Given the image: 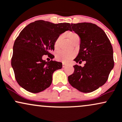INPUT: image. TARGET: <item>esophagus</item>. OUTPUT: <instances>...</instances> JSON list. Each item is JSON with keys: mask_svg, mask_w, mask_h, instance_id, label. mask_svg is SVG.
I'll list each match as a JSON object with an SVG mask.
<instances>
[{"mask_svg": "<svg viewBox=\"0 0 122 122\" xmlns=\"http://www.w3.org/2000/svg\"><path fill=\"white\" fill-rule=\"evenodd\" d=\"M62 66H63V68H64V67H66L67 66V64L64 63H63Z\"/></svg>", "mask_w": 122, "mask_h": 122, "instance_id": "34e87169", "label": "esophagus"}]
</instances>
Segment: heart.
Listing matches in <instances>:
<instances>
[{"label": "heart", "mask_w": 122, "mask_h": 122, "mask_svg": "<svg viewBox=\"0 0 122 122\" xmlns=\"http://www.w3.org/2000/svg\"><path fill=\"white\" fill-rule=\"evenodd\" d=\"M66 36L69 39V40L71 43L73 44L75 41L78 40H79V36L77 34L74 32H68L65 34ZM61 36H59L58 38L56 39L54 43V48L55 49H58L59 45V43L61 41ZM75 54L73 52H66L63 51H60L58 52L56 55V59L57 61H62L63 63H67L71 61L72 59L75 56Z\"/></svg>", "instance_id": "1"}]
</instances>
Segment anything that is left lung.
<instances>
[{"label": "left lung", "mask_w": 122, "mask_h": 122, "mask_svg": "<svg viewBox=\"0 0 122 122\" xmlns=\"http://www.w3.org/2000/svg\"><path fill=\"white\" fill-rule=\"evenodd\" d=\"M80 38V49L74 60L86 61L84 67L75 65L74 72L68 77V82L82 92H91L102 86L114 68L113 49L104 31L95 24H71Z\"/></svg>", "instance_id": "obj_1"}]
</instances>
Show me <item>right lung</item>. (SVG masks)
<instances>
[{"mask_svg":"<svg viewBox=\"0 0 122 122\" xmlns=\"http://www.w3.org/2000/svg\"><path fill=\"white\" fill-rule=\"evenodd\" d=\"M71 31L68 23L54 24L37 20L27 25L17 37L13 47L11 66L17 82L27 91L38 93L49 87L52 74L62 68V63L55 61H46L43 56L54 50V43L61 34Z\"/></svg>","mask_w":122,"mask_h":122,"instance_id":"1","label":"right lung"}]
</instances>
